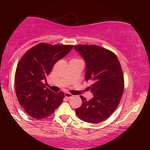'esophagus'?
Listing matches in <instances>:
<instances>
[{"mask_svg":"<svg viewBox=\"0 0 150 150\" xmlns=\"http://www.w3.org/2000/svg\"><path fill=\"white\" fill-rule=\"evenodd\" d=\"M65 97L67 98V99H70V98L73 97V94H70L68 92H65Z\"/></svg>","mask_w":150,"mask_h":150,"instance_id":"34e87169","label":"esophagus"}]
</instances>
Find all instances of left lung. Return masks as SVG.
<instances>
[{
    "label": "left lung",
    "mask_w": 150,
    "mask_h": 150,
    "mask_svg": "<svg viewBox=\"0 0 150 150\" xmlns=\"http://www.w3.org/2000/svg\"><path fill=\"white\" fill-rule=\"evenodd\" d=\"M73 48L85 60V80L93 82L89 89L94 96L89 101L80 96L82 104L75 113L83 121L101 123L116 109L123 95L124 79L120 62L113 52L99 46Z\"/></svg>",
    "instance_id": "obj_1"
}]
</instances>
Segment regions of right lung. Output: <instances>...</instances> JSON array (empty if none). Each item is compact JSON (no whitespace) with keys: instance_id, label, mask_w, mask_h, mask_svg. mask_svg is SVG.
<instances>
[{"instance_id":"obj_1","label":"right lung","mask_w":150,"mask_h":150,"mask_svg":"<svg viewBox=\"0 0 150 150\" xmlns=\"http://www.w3.org/2000/svg\"><path fill=\"white\" fill-rule=\"evenodd\" d=\"M73 46L40 43L20 59L15 72V91L19 103L29 116L43 119L61 105L64 93H54L46 87L44 82H46L55 63L65 57Z\"/></svg>"}]
</instances>
